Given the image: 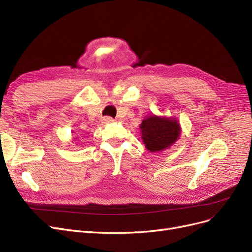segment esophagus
Returning a JSON list of instances; mask_svg holds the SVG:
<instances>
[{
    "instance_id": "esophagus-1",
    "label": "esophagus",
    "mask_w": 252,
    "mask_h": 252,
    "mask_svg": "<svg viewBox=\"0 0 252 252\" xmlns=\"http://www.w3.org/2000/svg\"><path fill=\"white\" fill-rule=\"evenodd\" d=\"M103 123L104 124H112L113 121H114V119H113L112 117H103Z\"/></svg>"
}]
</instances>
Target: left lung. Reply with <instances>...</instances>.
I'll use <instances>...</instances> for the list:
<instances>
[{
    "mask_svg": "<svg viewBox=\"0 0 252 252\" xmlns=\"http://www.w3.org/2000/svg\"><path fill=\"white\" fill-rule=\"evenodd\" d=\"M140 129L142 142L150 152H161L172 147L181 133L177 119L156 115L143 119Z\"/></svg>",
    "mask_w": 252,
    "mask_h": 252,
    "instance_id": "left-lung-1",
    "label": "left lung"
}]
</instances>
